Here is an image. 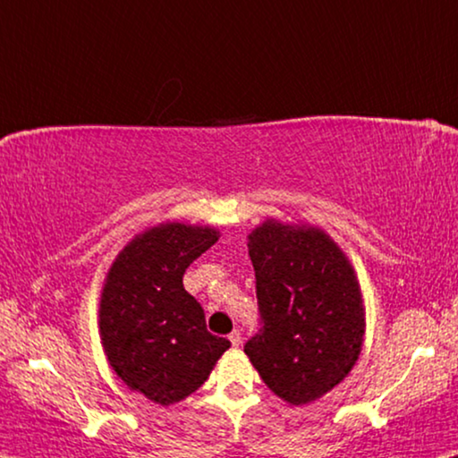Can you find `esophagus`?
I'll use <instances>...</instances> for the list:
<instances>
[{"label":"esophagus","instance_id":"1","mask_svg":"<svg viewBox=\"0 0 458 458\" xmlns=\"http://www.w3.org/2000/svg\"><path fill=\"white\" fill-rule=\"evenodd\" d=\"M230 344L232 345H234V347H238V345H241L242 344V335H241V331H238V329H234V331H232L230 333Z\"/></svg>","mask_w":458,"mask_h":458}]
</instances>
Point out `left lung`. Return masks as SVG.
I'll list each match as a JSON object with an SVG mask.
<instances>
[{
    "mask_svg": "<svg viewBox=\"0 0 458 458\" xmlns=\"http://www.w3.org/2000/svg\"><path fill=\"white\" fill-rule=\"evenodd\" d=\"M247 238L263 329L244 353L279 399L309 405L335 388L361 353L366 306L356 269L310 224L267 217Z\"/></svg>",
    "mask_w": 458,
    "mask_h": 458,
    "instance_id": "obj_1",
    "label": "left lung"
}]
</instances>
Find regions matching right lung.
Masks as SVG:
<instances>
[{"instance_id": "right-lung-1", "label": "right lung", "mask_w": 458, "mask_h": 458, "mask_svg": "<svg viewBox=\"0 0 458 458\" xmlns=\"http://www.w3.org/2000/svg\"><path fill=\"white\" fill-rule=\"evenodd\" d=\"M217 238L214 226L160 222L119 250L102 284L98 329L108 366L158 405L195 393L230 347L211 335L201 304L182 288L189 265Z\"/></svg>"}]
</instances>
